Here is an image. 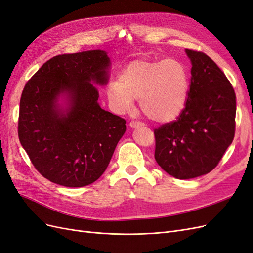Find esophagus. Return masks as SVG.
<instances>
[{
	"mask_svg": "<svg viewBox=\"0 0 253 253\" xmlns=\"http://www.w3.org/2000/svg\"><path fill=\"white\" fill-rule=\"evenodd\" d=\"M143 124L140 121H131L129 122V126H131L132 128H136V127H139V126H142Z\"/></svg>",
	"mask_w": 253,
	"mask_h": 253,
	"instance_id": "34e87169",
	"label": "esophagus"
}]
</instances>
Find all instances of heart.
Returning <instances> with one entry per match:
<instances>
[{"label": "heart", "mask_w": 253, "mask_h": 253, "mask_svg": "<svg viewBox=\"0 0 253 253\" xmlns=\"http://www.w3.org/2000/svg\"><path fill=\"white\" fill-rule=\"evenodd\" d=\"M189 76L178 60L139 59L128 63L106 88L109 102L119 114L133 108L139 99L141 112L155 122L175 120L185 110Z\"/></svg>", "instance_id": "obj_1"}]
</instances>
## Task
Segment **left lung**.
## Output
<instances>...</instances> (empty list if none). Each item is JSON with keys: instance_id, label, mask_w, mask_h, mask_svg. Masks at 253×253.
<instances>
[{"instance_id": "obj_1", "label": "left lung", "mask_w": 253, "mask_h": 253, "mask_svg": "<svg viewBox=\"0 0 253 253\" xmlns=\"http://www.w3.org/2000/svg\"><path fill=\"white\" fill-rule=\"evenodd\" d=\"M191 79L185 110L176 120L154 129L155 159L178 179L211 172L235 133V93L214 61L202 51L186 49Z\"/></svg>"}]
</instances>
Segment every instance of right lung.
Returning a JSON list of instances; mask_svg holds the SVG:
<instances>
[{"label":"right lung","mask_w":253,"mask_h":253,"mask_svg":"<svg viewBox=\"0 0 253 253\" xmlns=\"http://www.w3.org/2000/svg\"><path fill=\"white\" fill-rule=\"evenodd\" d=\"M110 58L96 49L46 61L25 84L18 134L30 162L57 185L80 188L103 174L124 136L126 120L100 108L93 83L108 82ZM65 93L68 106L57 104Z\"/></svg>","instance_id":"1"}]
</instances>
